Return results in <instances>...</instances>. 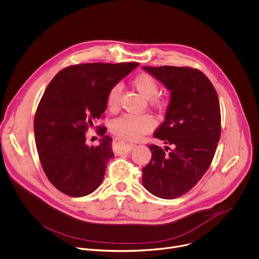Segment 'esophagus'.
Here are the masks:
<instances>
[{"label": "esophagus", "mask_w": 259, "mask_h": 259, "mask_svg": "<svg viewBox=\"0 0 259 259\" xmlns=\"http://www.w3.org/2000/svg\"><path fill=\"white\" fill-rule=\"evenodd\" d=\"M116 142L121 145V148H120V151H121V152H130V151L133 149V147L135 146L134 144L126 143L125 141L120 140V139H116Z\"/></svg>", "instance_id": "obj_1"}]
</instances>
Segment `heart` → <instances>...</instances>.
I'll list each match as a JSON object with an SVG mask.
<instances>
[{
    "mask_svg": "<svg viewBox=\"0 0 259 259\" xmlns=\"http://www.w3.org/2000/svg\"><path fill=\"white\" fill-rule=\"evenodd\" d=\"M134 88L145 99L150 100L151 104L156 107H162L163 102L156 97L158 94V83L148 73H139L132 81ZM121 93L120 84L114 85L107 98V105L110 110H116L119 105ZM154 128V121L148 115H131L125 114L112 121L111 130L114 134L129 141H135L142 135L150 132Z\"/></svg>",
    "mask_w": 259,
    "mask_h": 259,
    "instance_id": "obj_1",
    "label": "heart"
}]
</instances>
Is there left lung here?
Here are the masks:
<instances>
[{"label":"left lung","mask_w":259,"mask_h":259,"mask_svg":"<svg viewBox=\"0 0 259 259\" xmlns=\"http://www.w3.org/2000/svg\"><path fill=\"white\" fill-rule=\"evenodd\" d=\"M170 92L165 120L154 137L170 145H150L151 159L142 168L144 188L161 199H176L191 191L208 170L221 136L217 92L199 69L143 66Z\"/></svg>","instance_id":"obj_1"}]
</instances>
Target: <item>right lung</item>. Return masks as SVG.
<instances>
[{
  "mask_svg": "<svg viewBox=\"0 0 259 259\" xmlns=\"http://www.w3.org/2000/svg\"><path fill=\"white\" fill-rule=\"evenodd\" d=\"M139 65L137 62L83 63L59 71L47 85L34 119L37 152L49 182L70 197L95 192L114 157L112 137L98 146L85 143V132L107 108L110 90Z\"/></svg>",
  "mask_w": 259,
  "mask_h": 259,
  "instance_id": "obj_1",
  "label": "right lung"
}]
</instances>
